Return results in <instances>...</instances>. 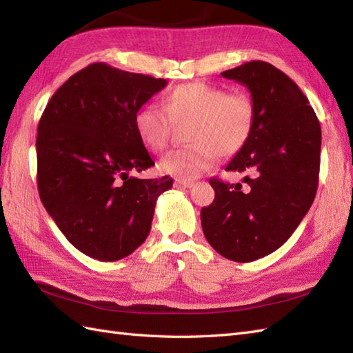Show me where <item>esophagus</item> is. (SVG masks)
I'll return each mask as SVG.
<instances>
[{"label":"esophagus","mask_w":353,"mask_h":353,"mask_svg":"<svg viewBox=\"0 0 353 353\" xmlns=\"http://www.w3.org/2000/svg\"><path fill=\"white\" fill-rule=\"evenodd\" d=\"M174 185L177 188H192L194 186V180H183V179H176Z\"/></svg>","instance_id":"obj_1"}]
</instances>
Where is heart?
Returning a JSON list of instances; mask_svg holds the SVG:
<instances>
[{"mask_svg":"<svg viewBox=\"0 0 353 353\" xmlns=\"http://www.w3.org/2000/svg\"><path fill=\"white\" fill-rule=\"evenodd\" d=\"M139 139L153 152L165 149L173 125L190 123L186 139L191 144L168 152L161 159L162 173L192 180L209 170L218 159L239 153L252 134L256 105L243 90L208 83L180 84L162 97L158 105H144L135 114Z\"/></svg>","mask_w":353,"mask_h":353,"instance_id":"heart-1","label":"heart"}]
</instances>
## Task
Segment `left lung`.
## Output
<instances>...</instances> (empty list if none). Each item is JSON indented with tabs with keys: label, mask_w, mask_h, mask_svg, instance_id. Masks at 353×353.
Segmentation results:
<instances>
[{
	"label": "left lung",
	"mask_w": 353,
	"mask_h": 353,
	"mask_svg": "<svg viewBox=\"0 0 353 353\" xmlns=\"http://www.w3.org/2000/svg\"><path fill=\"white\" fill-rule=\"evenodd\" d=\"M250 90L256 123L247 145L225 171L243 183L212 177L215 200L201 209L208 242L221 256L247 263L289 239L314 201L322 130L301 88L275 65L250 61L221 73Z\"/></svg>",
	"instance_id": "8db88e82"
}]
</instances>
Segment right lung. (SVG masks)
I'll list each match as a JSON object with an SVG mask.
<instances>
[{"label": "right lung", "mask_w": 353, "mask_h": 353, "mask_svg": "<svg viewBox=\"0 0 353 353\" xmlns=\"http://www.w3.org/2000/svg\"><path fill=\"white\" fill-rule=\"evenodd\" d=\"M167 79L93 63L57 90L37 128V188L73 247L101 261L132 254L173 179H138L154 165L135 114Z\"/></svg>", "instance_id": "1"}]
</instances>
